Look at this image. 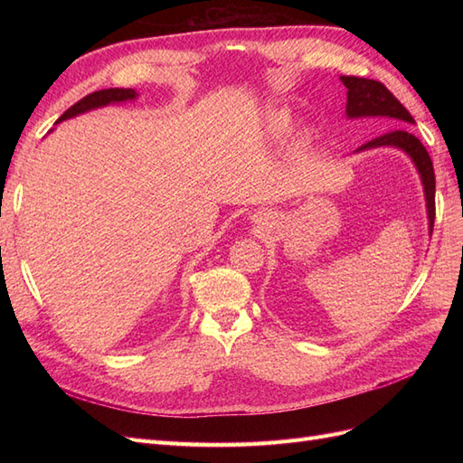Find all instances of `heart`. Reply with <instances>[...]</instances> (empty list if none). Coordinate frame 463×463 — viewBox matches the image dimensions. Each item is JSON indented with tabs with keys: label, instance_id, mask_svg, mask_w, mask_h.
Wrapping results in <instances>:
<instances>
[{
	"label": "heart",
	"instance_id": "obj_1",
	"mask_svg": "<svg viewBox=\"0 0 463 463\" xmlns=\"http://www.w3.org/2000/svg\"><path fill=\"white\" fill-rule=\"evenodd\" d=\"M289 123V116L286 114V111H276V114L272 116V125L276 131H284L288 128Z\"/></svg>",
	"mask_w": 463,
	"mask_h": 463
}]
</instances>
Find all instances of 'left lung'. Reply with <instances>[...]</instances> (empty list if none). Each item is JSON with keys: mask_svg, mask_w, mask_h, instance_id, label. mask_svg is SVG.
<instances>
[{"mask_svg": "<svg viewBox=\"0 0 463 463\" xmlns=\"http://www.w3.org/2000/svg\"><path fill=\"white\" fill-rule=\"evenodd\" d=\"M347 89V106L345 114L347 118H386L392 125H398V129H392L381 137L373 138V141L363 145L359 150L376 148V146H398L405 150L415 162L421 181L425 187V199H427V213H429V228L432 232L434 226V167L427 148L419 138L410 133L405 128H410L415 119L405 106L392 94L381 80L363 79V77H340Z\"/></svg>", "mask_w": 463, "mask_h": 463, "instance_id": "obj_1", "label": "left lung"}]
</instances>
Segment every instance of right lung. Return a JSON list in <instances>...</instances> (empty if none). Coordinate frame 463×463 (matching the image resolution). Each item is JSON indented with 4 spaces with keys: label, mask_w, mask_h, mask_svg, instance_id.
I'll list each match as a JSON object with an SVG mask.
<instances>
[{
    "label": "right lung",
    "mask_w": 463,
    "mask_h": 463,
    "mask_svg": "<svg viewBox=\"0 0 463 463\" xmlns=\"http://www.w3.org/2000/svg\"><path fill=\"white\" fill-rule=\"evenodd\" d=\"M133 98H137V92L133 89H106V90H96L85 98H80V100L77 104H73L71 108H69L65 114L55 121L60 123L67 118H73L77 114H82V111H89V109H94V108H100V106H106V104H111V102H125V100H133Z\"/></svg>",
    "instance_id": "right-lung-1"
}]
</instances>
